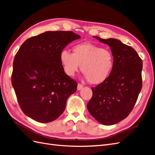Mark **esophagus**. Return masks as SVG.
Returning a JSON list of instances; mask_svg holds the SVG:
<instances>
[{
    "label": "esophagus",
    "instance_id": "esophagus-1",
    "mask_svg": "<svg viewBox=\"0 0 155 155\" xmlns=\"http://www.w3.org/2000/svg\"><path fill=\"white\" fill-rule=\"evenodd\" d=\"M83 87H84V85H83L82 84H78V90L81 89Z\"/></svg>",
    "mask_w": 155,
    "mask_h": 155
}]
</instances>
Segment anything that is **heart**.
I'll list each match as a JSON object with an SVG mask.
<instances>
[{
    "mask_svg": "<svg viewBox=\"0 0 155 155\" xmlns=\"http://www.w3.org/2000/svg\"><path fill=\"white\" fill-rule=\"evenodd\" d=\"M73 53L64 49L60 54V60L65 73L73 76L80 69L85 78L93 84L104 81L110 75L114 66L112 52L89 43L77 44L73 47Z\"/></svg>",
    "mask_w": 155,
    "mask_h": 155,
    "instance_id": "heart-1",
    "label": "heart"
}]
</instances>
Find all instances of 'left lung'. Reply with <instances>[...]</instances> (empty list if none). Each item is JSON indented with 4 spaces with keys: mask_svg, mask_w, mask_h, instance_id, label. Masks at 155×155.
Instances as JSON below:
<instances>
[{
    "mask_svg": "<svg viewBox=\"0 0 155 155\" xmlns=\"http://www.w3.org/2000/svg\"><path fill=\"white\" fill-rule=\"evenodd\" d=\"M95 37L110 46L114 66L106 80L91 88L93 95L87 107L98 122L110 126L133 110L142 88L143 61L134 48L119 40Z\"/></svg>",
    "mask_w": 155,
    "mask_h": 155,
    "instance_id": "left-lung-1",
    "label": "left lung"
}]
</instances>
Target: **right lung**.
Masks as SVG:
<instances>
[{
    "label": "right lung",
    "mask_w": 155,
    "mask_h": 155,
    "mask_svg": "<svg viewBox=\"0 0 155 155\" xmlns=\"http://www.w3.org/2000/svg\"><path fill=\"white\" fill-rule=\"evenodd\" d=\"M80 36L70 31H47L24 41L15 55L11 81L24 114L41 123L58 118L78 83L63 68L60 54Z\"/></svg>",
    "instance_id": "obj_1"
}]
</instances>
